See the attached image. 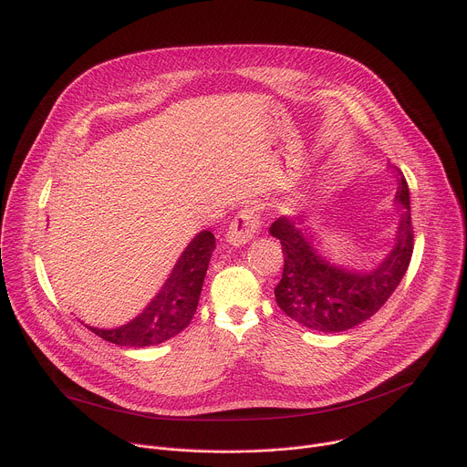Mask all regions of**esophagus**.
I'll return each instance as SVG.
<instances>
[{"label":"esophagus","mask_w":467,"mask_h":467,"mask_svg":"<svg viewBox=\"0 0 467 467\" xmlns=\"http://www.w3.org/2000/svg\"><path fill=\"white\" fill-rule=\"evenodd\" d=\"M256 229H258L256 214L251 209H244L231 222V225L227 229V234H225V240H227V244H231L234 247L244 245L253 238Z\"/></svg>","instance_id":"34e87169"}]
</instances>
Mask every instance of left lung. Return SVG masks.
I'll use <instances>...</instances> for the list:
<instances>
[{
    "label": "left lung",
    "instance_id": "obj_1",
    "mask_svg": "<svg viewBox=\"0 0 467 467\" xmlns=\"http://www.w3.org/2000/svg\"><path fill=\"white\" fill-rule=\"evenodd\" d=\"M395 202L401 218L393 247L368 272L332 264L316 247V231L306 220L279 218L270 234L281 240L285 254L283 279L275 286L281 310L306 328L342 332L369 319L405 277L414 251L409 184L399 171Z\"/></svg>",
    "mask_w": 467,
    "mask_h": 467
}]
</instances>
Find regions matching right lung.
<instances>
[{
	"label": "right lung",
	"mask_w": 467,
	"mask_h": 467,
	"mask_svg": "<svg viewBox=\"0 0 467 467\" xmlns=\"http://www.w3.org/2000/svg\"><path fill=\"white\" fill-rule=\"evenodd\" d=\"M214 249L216 240L211 231L197 233L181 253L159 294L137 317L116 328L87 327L105 342L129 348L157 346L177 337L195 314Z\"/></svg>",
	"instance_id": "obj_1"
}]
</instances>
